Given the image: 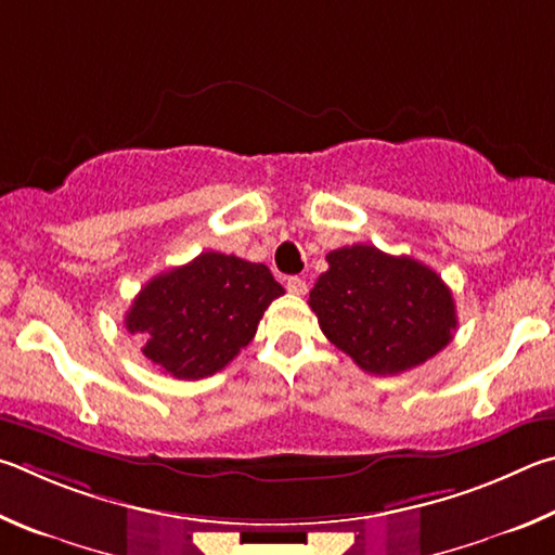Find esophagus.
Segmentation results:
<instances>
[{
    "label": "esophagus",
    "instance_id": "34e87169",
    "mask_svg": "<svg viewBox=\"0 0 555 555\" xmlns=\"http://www.w3.org/2000/svg\"><path fill=\"white\" fill-rule=\"evenodd\" d=\"M287 293H293V295H305L307 293V283L302 278H287Z\"/></svg>",
    "mask_w": 555,
    "mask_h": 555
}]
</instances>
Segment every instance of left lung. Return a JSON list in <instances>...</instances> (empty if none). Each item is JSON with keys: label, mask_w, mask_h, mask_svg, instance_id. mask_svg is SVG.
<instances>
[{"label": "left lung", "mask_w": 555, "mask_h": 555, "mask_svg": "<svg viewBox=\"0 0 555 555\" xmlns=\"http://www.w3.org/2000/svg\"><path fill=\"white\" fill-rule=\"evenodd\" d=\"M309 293L324 336L373 375H397L443 351L459 319L449 285L410 256L356 243L326 256Z\"/></svg>", "instance_id": "8db88e82"}]
</instances>
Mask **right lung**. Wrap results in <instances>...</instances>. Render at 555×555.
Here are the masks:
<instances>
[{
    "label": "right lung",
    "mask_w": 555,
    "mask_h": 555,
    "mask_svg": "<svg viewBox=\"0 0 555 555\" xmlns=\"http://www.w3.org/2000/svg\"><path fill=\"white\" fill-rule=\"evenodd\" d=\"M280 295L285 289L268 266L207 250L145 283L124 322L163 373L202 380L250 344Z\"/></svg>",
    "instance_id": "right-lung-1"
}]
</instances>
